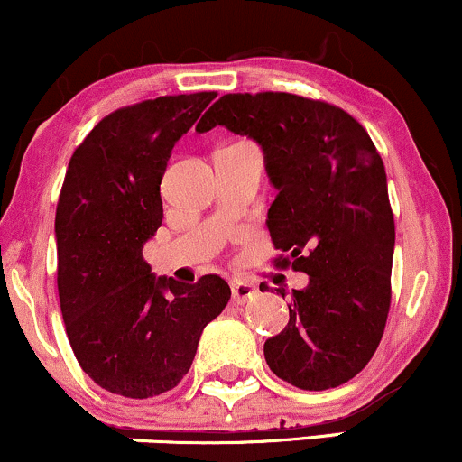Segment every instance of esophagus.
<instances>
[{
    "label": "esophagus",
    "mask_w": 462,
    "mask_h": 462,
    "mask_svg": "<svg viewBox=\"0 0 462 462\" xmlns=\"http://www.w3.org/2000/svg\"><path fill=\"white\" fill-rule=\"evenodd\" d=\"M258 289L254 284H247V282H241V280H235L232 282V301L235 304H245L252 298H256Z\"/></svg>",
    "instance_id": "obj_1"
}]
</instances>
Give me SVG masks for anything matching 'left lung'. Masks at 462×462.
<instances>
[{"label":"left lung","instance_id":"left-lung-1","mask_svg":"<svg viewBox=\"0 0 462 462\" xmlns=\"http://www.w3.org/2000/svg\"><path fill=\"white\" fill-rule=\"evenodd\" d=\"M256 141L278 190L267 213L275 249L309 275L289 323L264 343L284 383L323 391L365 369L391 304L395 224L380 153L346 110L291 93H230L201 116ZM284 298V291H280Z\"/></svg>","mask_w":462,"mask_h":462}]
</instances>
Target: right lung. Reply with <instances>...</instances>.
<instances>
[{"label":"right lung","mask_w":462,"mask_h":462,"mask_svg":"<svg viewBox=\"0 0 462 462\" xmlns=\"http://www.w3.org/2000/svg\"><path fill=\"white\" fill-rule=\"evenodd\" d=\"M215 97L167 95L115 110L69 162L56 208L60 310L79 367L110 393L145 400L173 389L230 300L219 275L184 284L143 261L162 224L173 145Z\"/></svg>","instance_id":"1"}]
</instances>
